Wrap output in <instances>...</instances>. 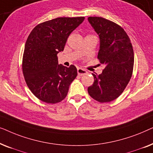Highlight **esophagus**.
Wrapping results in <instances>:
<instances>
[{
    "label": "esophagus",
    "mask_w": 153,
    "mask_h": 153,
    "mask_svg": "<svg viewBox=\"0 0 153 153\" xmlns=\"http://www.w3.org/2000/svg\"><path fill=\"white\" fill-rule=\"evenodd\" d=\"M77 72H78V74L79 76H82V75H84L87 74V71L84 70V69L82 68H78L77 69Z\"/></svg>",
    "instance_id": "esophagus-1"
}]
</instances>
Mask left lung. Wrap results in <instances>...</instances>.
<instances>
[{
    "label": "left lung",
    "mask_w": 153,
    "mask_h": 153,
    "mask_svg": "<svg viewBox=\"0 0 153 153\" xmlns=\"http://www.w3.org/2000/svg\"><path fill=\"white\" fill-rule=\"evenodd\" d=\"M90 24L99 35L97 58L105 65L101 74H92L93 84L88 88L90 96L104 103L118 98L132 76L134 50L131 40L120 26L99 16H89Z\"/></svg>",
    "instance_id": "1"
}]
</instances>
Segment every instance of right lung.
Returning <instances> with one entry per match:
<instances>
[{"label":"right lung","mask_w":153,"mask_h":153,"mask_svg":"<svg viewBox=\"0 0 153 153\" xmlns=\"http://www.w3.org/2000/svg\"><path fill=\"white\" fill-rule=\"evenodd\" d=\"M84 16L58 17L37 25L25 45L22 71L28 88L41 101L61 102L77 76L73 65H58L57 54L64 50L70 33L83 22Z\"/></svg>","instance_id":"add662e5"}]
</instances>
